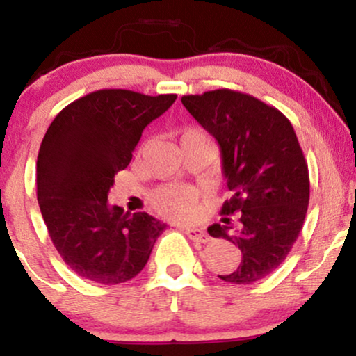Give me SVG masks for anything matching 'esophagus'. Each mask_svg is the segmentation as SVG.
Segmentation results:
<instances>
[{"label": "esophagus", "mask_w": 356, "mask_h": 356, "mask_svg": "<svg viewBox=\"0 0 356 356\" xmlns=\"http://www.w3.org/2000/svg\"><path fill=\"white\" fill-rule=\"evenodd\" d=\"M186 234L187 238L195 241V243H209L211 238L207 232H204L202 229H197V227H186Z\"/></svg>", "instance_id": "34e87169"}]
</instances>
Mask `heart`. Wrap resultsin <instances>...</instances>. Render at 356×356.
<instances>
[{
	"instance_id": "1",
	"label": "heart",
	"mask_w": 356,
	"mask_h": 356,
	"mask_svg": "<svg viewBox=\"0 0 356 356\" xmlns=\"http://www.w3.org/2000/svg\"><path fill=\"white\" fill-rule=\"evenodd\" d=\"M189 136H204V134L189 129L184 132L182 138ZM199 199H201V192L195 187L181 186V184H167L152 192L154 207L170 219H191L197 211Z\"/></svg>"
}]
</instances>
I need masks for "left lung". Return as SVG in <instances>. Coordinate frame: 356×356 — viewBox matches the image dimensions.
I'll return each mask as SVG.
<instances>
[{
	"label": "left lung",
	"mask_w": 356,
	"mask_h": 356,
	"mask_svg": "<svg viewBox=\"0 0 356 356\" xmlns=\"http://www.w3.org/2000/svg\"><path fill=\"white\" fill-rule=\"evenodd\" d=\"M182 104L218 140L231 191L220 209L224 224L207 231L243 256L234 271L219 277L234 284L263 280L289 254L308 211V164L295 129L277 108L236 90L184 95Z\"/></svg>",
	"instance_id": "obj_1"
}]
</instances>
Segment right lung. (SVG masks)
I'll return each mask as SVG.
<instances>
[{"label":"right lung","instance_id":"obj_1","mask_svg":"<svg viewBox=\"0 0 356 356\" xmlns=\"http://www.w3.org/2000/svg\"><path fill=\"white\" fill-rule=\"evenodd\" d=\"M177 95L104 88L67 105L48 127L36 161V195L53 246L76 275L100 284L136 277L165 224L110 206L113 177L132 161L150 122Z\"/></svg>","mask_w":356,"mask_h":356}]
</instances>
